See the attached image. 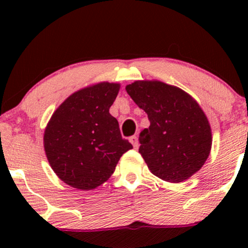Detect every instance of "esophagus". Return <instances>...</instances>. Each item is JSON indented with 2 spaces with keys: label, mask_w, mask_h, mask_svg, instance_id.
I'll list each match as a JSON object with an SVG mask.
<instances>
[{
  "label": "esophagus",
  "mask_w": 248,
  "mask_h": 248,
  "mask_svg": "<svg viewBox=\"0 0 248 248\" xmlns=\"http://www.w3.org/2000/svg\"><path fill=\"white\" fill-rule=\"evenodd\" d=\"M129 141H130V143L133 144V147L135 148V149H138V148H139V141H138V136H136V135H133V136H130V138H129Z\"/></svg>",
  "instance_id": "34e87169"
}]
</instances>
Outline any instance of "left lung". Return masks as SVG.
Masks as SVG:
<instances>
[{
	"mask_svg": "<svg viewBox=\"0 0 248 248\" xmlns=\"http://www.w3.org/2000/svg\"><path fill=\"white\" fill-rule=\"evenodd\" d=\"M126 91L150 121L139 138V153L150 171L171 183L191 177L205 163L212 143L199 105L181 88L161 81H135Z\"/></svg>",
	"mask_w": 248,
	"mask_h": 248,
	"instance_id": "8db88e82",
	"label": "left lung"
}]
</instances>
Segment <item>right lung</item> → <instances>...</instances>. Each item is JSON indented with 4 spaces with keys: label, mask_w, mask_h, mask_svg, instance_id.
<instances>
[{
    "label": "right lung",
    "mask_w": 248,
    "mask_h": 248,
    "mask_svg": "<svg viewBox=\"0 0 248 248\" xmlns=\"http://www.w3.org/2000/svg\"><path fill=\"white\" fill-rule=\"evenodd\" d=\"M119 84L100 82L70 95L51 116L44 133V149L62 181L80 190L101 186L133 146L122 139L109 108Z\"/></svg>",
    "instance_id": "obj_1"
}]
</instances>
